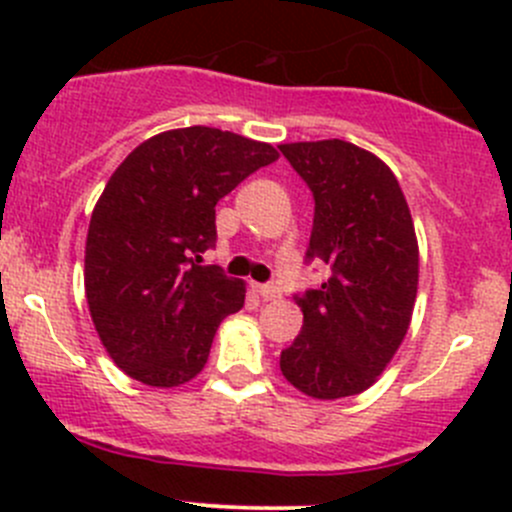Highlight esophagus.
<instances>
[{"label": "esophagus", "mask_w": 512, "mask_h": 512, "mask_svg": "<svg viewBox=\"0 0 512 512\" xmlns=\"http://www.w3.org/2000/svg\"><path fill=\"white\" fill-rule=\"evenodd\" d=\"M252 289H255V292L260 294V297L265 299V302H272V299H280L282 297L280 287H275V285H252Z\"/></svg>", "instance_id": "esophagus-1"}]
</instances>
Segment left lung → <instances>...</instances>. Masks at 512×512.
<instances>
[{"label": "left lung", "mask_w": 512, "mask_h": 512, "mask_svg": "<svg viewBox=\"0 0 512 512\" xmlns=\"http://www.w3.org/2000/svg\"><path fill=\"white\" fill-rule=\"evenodd\" d=\"M314 198L307 257L329 265L319 289L294 294L304 324L280 369L294 389L334 401L361 394L409 332L418 289V242L389 165L339 141L280 146Z\"/></svg>", "instance_id": "obj_1"}]
</instances>
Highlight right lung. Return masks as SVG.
Segmentation results:
<instances>
[{"label":"right lung","mask_w":512,"mask_h":512,"mask_svg":"<svg viewBox=\"0 0 512 512\" xmlns=\"http://www.w3.org/2000/svg\"><path fill=\"white\" fill-rule=\"evenodd\" d=\"M280 153L208 126L148 138L111 175L91 215L84 285L108 356L141 384L195 379L245 282L200 265L215 247V205Z\"/></svg>","instance_id":"1"}]
</instances>
